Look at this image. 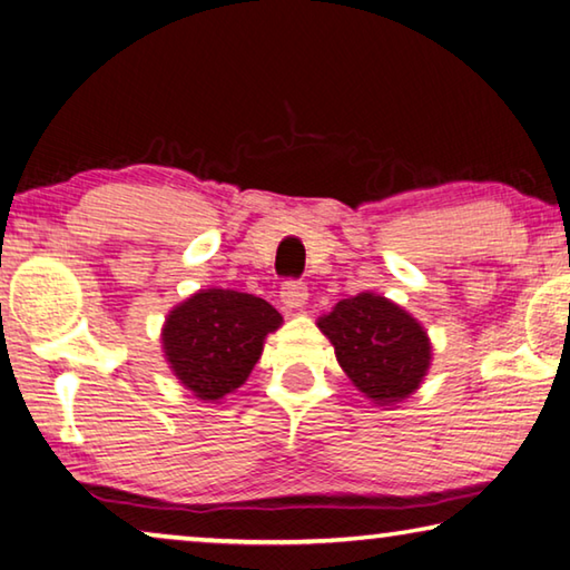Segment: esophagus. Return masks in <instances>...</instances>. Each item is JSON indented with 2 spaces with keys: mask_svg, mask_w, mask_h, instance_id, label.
<instances>
[{
  "mask_svg": "<svg viewBox=\"0 0 570 570\" xmlns=\"http://www.w3.org/2000/svg\"><path fill=\"white\" fill-rule=\"evenodd\" d=\"M282 302L286 308H302L308 302V288L304 282H284Z\"/></svg>",
  "mask_w": 570,
  "mask_h": 570,
  "instance_id": "obj_1",
  "label": "esophagus"
}]
</instances>
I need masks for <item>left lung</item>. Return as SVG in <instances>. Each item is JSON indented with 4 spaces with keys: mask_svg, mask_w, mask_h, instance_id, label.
Here are the masks:
<instances>
[{
    "mask_svg": "<svg viewBox=\"0 0 570 570\" xmlns=\"http://www.w3.org/2000/svg\"><path fill=\"white\" fill-rule=\"evenodd\" d=\"M316 324L334 344L346 377L377 404L410 397L430 370L428 332L390 298L366 292L342 298Z\"/></svg>",
    "mask_w": 570,
    "mask_h": 570,
    "instance_id": "left-lung-1",
    "label": "left lung"
}]
</instances>
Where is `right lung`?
<instances>
[{
	"instance_id": "add662e5",
	"label": "right lung",
	"mask_w": 570,
	"mask_h": 570,
	"mask_svg": "<svg viewBox=\"0 0 570 570\" xmlns=\"http://www.w3.org/2000/svg\"><path fill=\"white\" fill-rule=\"evenodd\" d=\"M282 314L254 294L200 288L168 314L163 352L170 370L198 400L216 402L236 392L264 352L266 334Z\"/></svg>"
}]
</instances>
